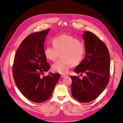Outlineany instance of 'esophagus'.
<instances>
[{
  "label": "esophagus",
  "mask_w": 123,
  "mask_h": 123,
  "mask_svg": "<svg viewBox=\"0 0 123 123\" xmlns=\"http://www.w3.org/2000/svg\"><path fill=\"white\" fill-rule=\"evenodd\" d=\"M61 77L62 78H65V77H66V75H61Z\"/></svg>",
  "instance_id": "esophagus-1"
}]
</instances>
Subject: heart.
Instances as JSON below:
<instances>
[{
    "mask_svg": "<svg viewBox=\"0 0 123 123\" xmlns=\"http://www.w3.org/2000/svg\"><path fill=\"white\" fill-rule=\"evenodd\" d=\"M53 45H48L44 54L47 59L55 61L61 53L62 59L57 61L52 66L53 71L66 74L74 65L79 64L85 55L84 44L72 36L61 35L54 38Z\"/></svg>",
    "mask_w": 123,
    "mask_h": 123,
    "instance_id": "b5f03b06",
    "label": "heart"
}]
</instances>
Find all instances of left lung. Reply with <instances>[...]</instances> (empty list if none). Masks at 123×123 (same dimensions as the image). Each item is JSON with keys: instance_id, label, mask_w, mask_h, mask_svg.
<instances>
[{"instance_id": "1", "label": "left lung", "mask_w": 123, "mask_h": 123, "mask_svg": "<svg viewBox=\"0 0 123 123\" xmlns=\"http://www.w3.org/2000/svg\"><path fill=\"white\" fill-rule=\"evenodd\" d=\"M85 57L74 72L85 76H71L72 95L77 101L88 103L96 99L107 87L110 79V56L105 44L92 32L85 31ZM82 76V75H81Z\"/></svg>"}]
</instances>
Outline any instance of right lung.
I'll list each match as a JSON object with an SVG mask.
<instances>
[{
	"label": "right lung",
	"mask_w": 123,
	"mask_h": 123,
	"mask_svg": "<svg viewBox=\"0 0 123 123\" xmlns=\"http://www.w3.org/2000/svg\"><path fill=\"white\" fill-rule=\"evenodd\" d=\"M49 30L34 32L26 37L16 51L13 64V77L17 87L24 97L34 103L50 98L60 76L50 73L41 76L50 67L44 49Z\"/></svg>",
	"instance_id": "right-lung-1"
}]
</instances>
